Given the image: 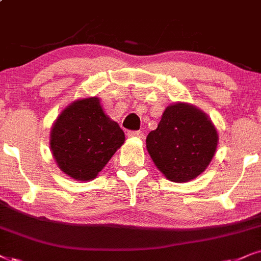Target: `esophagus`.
I'll list each match as a JSON object with an SVG mask.
<instances>
[{"label": "esophagus", "instance_id": "obj_1", "mask_svg": "<svg viewBox=\"0 0 261 261\" xmlns=\"http://www.w3.org/2000/svg\"><path fill=\"white\" fill-rule=\"evenodd\" d=\"M128 137H130V138H139V139H144V132H141V130H130V132H128Z\"/></svg>", "mask_w": 261, "mask_h": 261}]
</instances>
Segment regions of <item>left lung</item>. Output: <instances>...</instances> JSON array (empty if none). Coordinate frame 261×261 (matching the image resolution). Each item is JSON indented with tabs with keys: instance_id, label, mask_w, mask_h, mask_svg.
Segmentation results:
<instances>
[{
	"instance_id": "obj_1",
	"label": "left lung",
	"mask_w": 261,
	"mask_h": 261,
	"mask_svg": "<svg viewBox=\"0 0 261 261\" xmlns=\"http://www.w3.org/2000/svg\"><path fill=\"white\" fill-rule=\"evenodd\" d=\"M219 136L211 118L188 102L167 106L146 149L155 166L170 181L186 182L203 173L213 160Z\"/></svg>"
}]
</instances>
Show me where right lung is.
Listing matches in <instances>:
<instances>
[{"label": "right lung", "instance_id": "1", "mask_svg": "<svg viewBox=\"0 0 261 261\" xmlns=\"http://www.w3.org/2000/svg\"><path fill=\"white\" fill-rule=\"evenodd\" d=\"M125 138L117 122L105 114L98 96L67 105L52 125L49 147L57 166L77 181L98 176Z\"/></svg>", "mask_w": 261, "mask_h": 261}]
</instances>
